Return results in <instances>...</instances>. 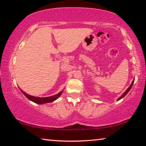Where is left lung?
<instances>
[{"label": "left lung", "mask_w": 146, "mask_h": 146, "mask_svg": "<svg viewBox=\"0 0 146 146\" xmlns=\"http://www.w3.org/2000/svg\"><path fill=\"white\" fill-rule=\"evenodd\" d=\"M133 83H134V80H133V82H132V83H131V86H129V87L127 88V90L126 91H125V92H124V93H123L122 94V95H121V97H120V98H118V100H120V99H121V98H122L123 97H125V96L127 95V93L128 92H129V90H131V87H132V86H133Z\"/></svg>", "instance_id": "1"}]
</instances>
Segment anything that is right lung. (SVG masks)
Masks as SVG:
<instances>
[{"mask_svg":"<svg viewBox=\"0 0 146 146\" xmlns=\"http://www.w3.org/2000/svg\"><path fill=\"white\" fill-rule=\"evenodd\" d=\"M21 91V92L23 93L26 97L28 98L29 100H30L32 102L38 104H46V103H49V102H52L53 101L57 99L58 98L60 97V96L62 95V93H63V91H62L56 94V95L51 96V97H33V96L29 95L28 94L26 93L24 91H23L21 89H20Z\"/></svg>","mask_w":146,"mask_h":146,"instance_id":"add662e5","label":"right lung"}]
</instances>
